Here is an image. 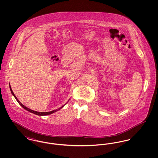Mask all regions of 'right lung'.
<instances>
[{
  "instance_id": "obj_1",
  "label": "right lung",
  "mask_w": 158,
  "mask_h": 158,
  "mask_svg": "<svg viewBox=\"0 0 158 158\" xmlns=\"http://www.w3.org/2000/svg\"><path fill=\"white\" fill-rule=\"evenodd\" d=\"M9 88H10V92H11V93H12V94L13 95V96L15 97V99H16V101H18V102L19 104V105H21L22 107H23L25 110H27L28 111H29V112H30L31 113H33V114H36V115H50V114H53V113H55V112H56V111H59V110H60L61 108H62L64 105H66L67 103H66V104H64V105H63L61 107H60L59 108H58V109H56V110H53V111H50V112H37V111H33V110H31L30 108H27V107H26L25 105H23L22 103H21L20 102V101L18 99V98H16V97L15 96V94H14V92H13V91L12 90V89H11V87H10V84H9Z\"/></svg>"
}]
</instances>
